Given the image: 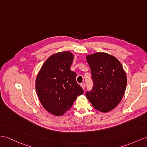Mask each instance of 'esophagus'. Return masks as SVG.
<instances>
[{"label":"esophagus","instance_id":"obj_1","mask_svg":"<svg viewBox=\"0 0 147 147\" xmlns=\"http://www.w3.org/2000/svg\"><path fill=\"white\" fill-rule=\"evenodd\" d=\"M81 88H82V89H84V88H85V84L84 83H82L81 84Z\"/></svg>","mask_w":147,"mask_h":147}]
</instances>
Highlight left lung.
Segmentation results:
<instances>
[{
  "instance_id": "left-lung-1",
  "label": "left lung",
  "mask_w": 147,
  "mask_h": 147,
  "mask_svg": "<svg viewBox=\"0 0 147 147\" xmlns=\"http://www.w3.org/2000/svg\"><path fill=\"white\" fill-rule=\"evenodd\" d=\"M86 59L93 81V88L86 92V97L97 111L109 112L120 103L125 93V71L117 59L106 53L88 55Z\"/></svg>"
}]
</instances>
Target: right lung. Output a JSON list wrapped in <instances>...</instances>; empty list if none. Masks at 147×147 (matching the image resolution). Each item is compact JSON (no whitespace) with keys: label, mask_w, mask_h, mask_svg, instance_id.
I'll use <instances>...</instances> for the list:
<instances>
[{"label":"right lung","mask_w":147,"mask_h":147,"mask_svg":"<svg viewBox=\"0 0 147 147\" xmlns=\"http://www.w3.org/2000/svg\"><path fill=\"white\" fill-rule=\"evenodd\" d=\"M73 59L71 52L56 53L45 61L37 75L38 97L43 107L54 115H63L84 92L76 81V73L70 69Z\"/></svg>","instance_id":"1"}]
</instances>
